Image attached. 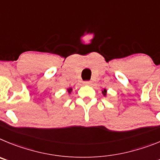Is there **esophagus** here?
Segmentation results:
<instances>
[{
	"label": "esophagus",
	"mask_w": 160,
	"mask_h": 160,
	"mask_svg": "<svg viewBox=\"0 0 160 160\" xmlns=\"http://www.w3.org/2000/svg\"><path fill=\"white\" fill-rule=\"evenodd\" d=\"M83 84H84V85H90L91 82L90 81H85L84 83H83Z\"/></svg>",
	"instance_id": "obj_1"
}]
</instances>
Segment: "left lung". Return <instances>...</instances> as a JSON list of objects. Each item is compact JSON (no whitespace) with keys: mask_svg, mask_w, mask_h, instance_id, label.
I'll use <instances>...</instances> for the list:
<instances>
[{"mask_svg":"<svg viewBox=\"0 0 160 160\" xmlns=\"http://www.w3.org/2000/svg\"><path fill=\"white\" fill-rule=\"evenodd\" d=\"M102 94L104 96H107V89L104 88L103 90H102Z\"/></svg>","mask_w":160,"mask_h":160,"instance_id":"8db88e82","label":"left lung"}]
</instances>
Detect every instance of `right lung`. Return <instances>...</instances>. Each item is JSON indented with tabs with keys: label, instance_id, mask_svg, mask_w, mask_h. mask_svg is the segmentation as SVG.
Wrapping results in <instances>:
<instances>
[{
	"label": "right lung",
	"instance_id": "add662e5",
	"mask_svg": "<svg viewBox=\"0 0 160 160\" xmlns=\"http://www.w3.org/2000/svg\"><path fill=\"white\" fill-rule=\"evenodd\" d=\"M67 91H68V92L69 93V94H71V92H72V88H67Z\"/></svg>",
	"mask_w": 160,
	"mask_h": 160
}]
</instances>
